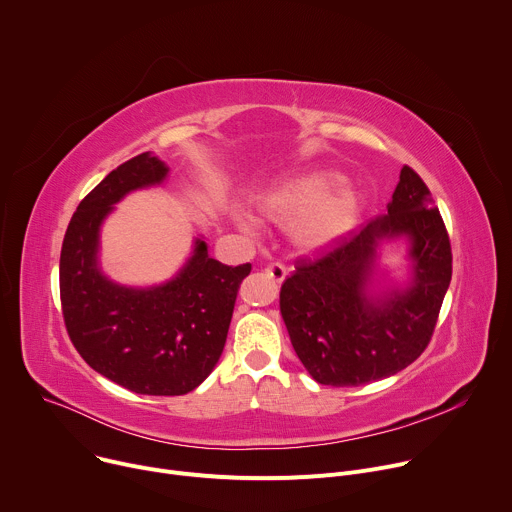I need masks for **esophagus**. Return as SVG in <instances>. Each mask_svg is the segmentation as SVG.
I'll return each mask as SVG.
<instances>
[{
    "label": "esophagus",
    "mask_w": 512,
    "mask_h": 512,
    "mask_svg": "<svg viewBox=\"0 0 512 512\" xmlns=\"http://www.w3.org/2000/svg\"><path fill=\"white\" fill-rule=\"evenodd\" d=\"M265 273H267L273 281L281 283V281L285 279V275H287V269H285V265H283V263L275 261V263H269V265L265 267Z\"/></svg>",
    "instance_id": "obj_1"
}]
</instances>
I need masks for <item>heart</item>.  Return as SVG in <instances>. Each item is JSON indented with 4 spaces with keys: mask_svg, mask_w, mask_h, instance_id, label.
I'll return each mask as SVG.
<instances>
[{
    "mask_svg": "<svg viewBox=\"0 0 512 512\" xmlns=\"http://www.w3.org/2000/svg\"><path fill=\"white\" fill-rule=\"evenodd\" d=\"M332 176L328 174H304L289 178L269 190L261 202V212L273 223L298 225V241L304 247L326 245L344 235L356 221L358 200L354 192L338 188L328 190Z\"/></svg>",
    "mask_w": 512,
    "mask_h": 512,
    "instance_id": "1",
    "label": "heart"
}]
</instances>
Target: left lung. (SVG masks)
<instances>
[{"label":"left lung","instance_id":"left-lung-1","mask_svg":"<svg viewBox=\"0 0 512 512\" xmlns=\"http://www.w3.org/2000/svg\"><path fill=\"white\" fill-rule=\"evenodd\" d=\"M412 241L414 285L383 303L367 301L381 238ZM452 279V245L421 176L403 166L389 214L332 249L300 259L279 294L291 344L320 385L358 387L407 369L427 348Z\"/></svg>","mask_w":512,"mask_h":512}]
</instances>
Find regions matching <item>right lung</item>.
<instances>
[{
  "instance_id": "1",
  "label": "right lung",
  "mask_w": 512,
  "mask_h": 512,
  "mask_svg": "<svg viewBox=\"0 0 512 512\" xmlns=\"http://www.w3.org/2000/svg\"><path fill=\"white\" fill-rule=\"evenodd\" d=\"M166 174L158 158L139 154L81 200L62 241L60 304L68 338L91 369L133 393L174 397L196 389L221 358L251 263L225 265L196 241L188 265L166 285L129 289L101 275L99 227L111 204Z\"/></svg>"
}]
</instances>
